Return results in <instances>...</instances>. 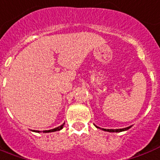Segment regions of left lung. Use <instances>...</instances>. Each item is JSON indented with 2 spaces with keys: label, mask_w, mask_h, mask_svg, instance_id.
<instances>
[{
  "label": "left lung",
  "mask_w": 160,
  "mask_h": 160,
  "mask_svg": "<svg viewBox=\"0 0 160 160\" xmlns=\"http://www.w3.org/2000/svg\"><path fill=\"white\" fill-rule=\"evenodd\" d=\"M96 128H98V127H96ZM130 128H131V126L128 127V128H121V129H105V128H103V130H104V131L111 132H120L126 131V130L129 129Z\"/></svg>",
  "instance_id": "1"
}]
</instances>
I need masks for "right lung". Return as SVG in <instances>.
<instances>
[{
    "mask_svg": "<svg viewBox=\"0 0 160 160\" xmlns=\"http://www.w3.org/2000/svg\"><path fill=\"white\" fill-rule=\"evenodd\" d=\"M63 126H64V124H62L61 126L58 127V128H55L51 129V130H46V131H43V132H51L59 131V130H61V129L63 128ZM34 132H37V131H34Z\"/></svg>",
    "mask_w": 160,
    "mask_h": 160,
    "instance_id": "1",
    "label": "right lung"
}]
</instances>
